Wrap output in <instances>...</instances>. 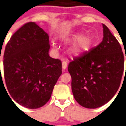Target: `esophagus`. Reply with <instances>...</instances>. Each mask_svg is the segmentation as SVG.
I'll return each instance as SVG.
<instances>
[{
  "label": "esophagus",
  "mask_w": 126,
  "mask_h": 126,
  "mask_svg": "<svg viewBox=\"0 0 126 126\" xmlns=\"http://www.w3.org/2000/svg\"><path fill=\"white\" fill-rule=\"evenodd\" d=\"M67 68V63H66V61H63V63H62V68L63 70L66 69Z\"/></svg>",
  "instance_id": "esophagus-1"
}]
</instances>
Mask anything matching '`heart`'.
<instances>
[{"mask_svg": "<svg viewBox=\"0 0 126 126\" xmlns=\"http://www.w3.org/2000/svg\"><path fill=\"white\" fill-rule=\"evenodd\" d=\"M63 41L68 43L74 42L68 48V52L71 56L79 57L89 52L92 48L94 43V38L91 35H83L79 32L69 34L63 37ZM52 45L56 48V43L52 40Z\"/></svg>", "mask_w": 126, "mask_h": 126, "instance_id": "1", "label": "heart"}]
</instances>
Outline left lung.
<instances>
[{
	"label": "left lung",
	"mask_w": 126,
	"mask_h": 126,
	"mask_svg": "<svg viewBox=\"0 0 126 126\" xmlns=\"http://www.w3.org/2000/svg\"><path fill=\"white\" fill-rule=\"evenodd\" d=\"M102 42L75 58L68 67L74 97L86 108H97L110 101L119 89L123 74L122 48L107 26L102 24Z\"/></svg>",
	"instance_id": "obj_1"
}]
</instances>
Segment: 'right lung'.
<instances>
[{
    "mask_svg": "<svg viewBox=\"0 0 126 126\" xmlns=\"http://www.w3.org/2000/svg\"><path fill=\"white\" fill-rule=\"evenodd\" d=\"M48 40L35 22H29L11 36L5 48L7 88L13 100L27 108H39L48 102L62 73L61 61L48 55Z\"/></svg>",
    "mask_w": 126,
    "mask_h": 126,
    "instance_id": "obj_1",
    "label": "right lung"
}]
</instances>
